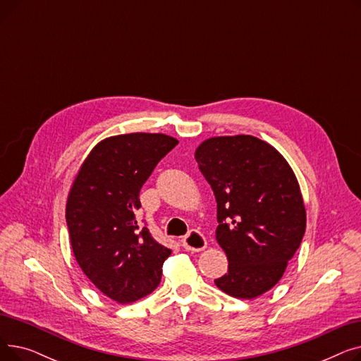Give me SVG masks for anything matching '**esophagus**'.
I'll return each instance as SVG.
<instances>
[{"label":"esophagus","mask_w":361,"mask_h":361,"mask_svg":"<svg viewBox=\"0 0 361 361\" xmlns=\"http://www.w3.org/2000/svg\"><path fill=\"white\" fill-rule=\"evenodd\" d=\"M183 247L188 252H202L206 249V238L202 233L199 231H190L185 237H183L181 240Z\"/></svg>","instance_id":"1"}]
</instances>
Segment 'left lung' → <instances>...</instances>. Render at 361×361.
<instances>
[{
  "label": "left lung",
  "instance_id": "left-lung-1",
  "mask_svg": "<svg viewBox=\"0 0 361 361\" xmlns=\"http://www.w3.org/2000/svg\"><path fill=\"white\" fill-rule=\"evenodd\" d=\"M200 173L218 204L216 241L228 274L215 286L252 300L275 287L306 231V207L293 168L268 142L249 135L203 140Z\"/></svg>",
  "mask_w": 361,
  "mask_h": 361
}]
</instances>
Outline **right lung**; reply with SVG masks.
I'll use <instances>...</instances> for the list:
<instances>
[{"mask_svg": "<svg viewBox=\"0 0 361 361\" xmlns=\"http://www.w3.org/2000/svg\"><path fill=\"white\" fill-rule=\"evenodd\" d=\"M176 145L162 133L106 137L71 183L66 219L74 257L93 286L120 305L154 291L171 255L137 224L136 211L142 185Z\"/></svg>", "mask_w": 361, "mask_h": 361, "instance_id": "add662e5", "label": "right lung"}]
</instances>
